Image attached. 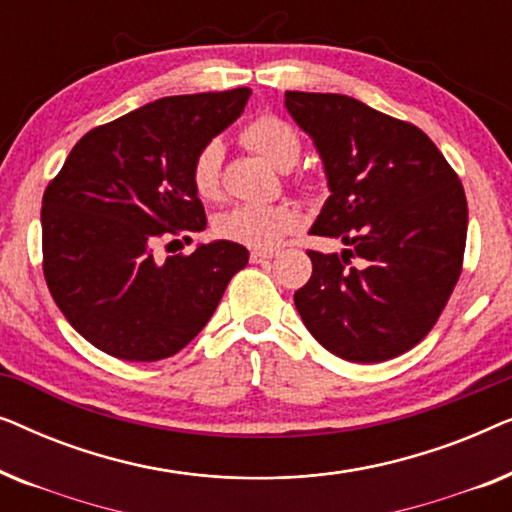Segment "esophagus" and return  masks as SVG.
Wrapping results in <instances>:
<instances>
[{
	"label": "esophagus",
	"mask_w": 512,
	"mask_h": 512,
	"mask_svg": "<svg viewBox=\"0 0 512 512\" xmlns=\"http://www.w3.org/2000/svg\"><path fill=\"white\" fill-rule=\"evenodd\" d=\"M275 256V251H251V263H263L268 261V258Z\"/></svg>",
	"instance_id": "obj_1"
}]
</instances>
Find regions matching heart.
<instances>
[{"instance_id": "obj_1", "label": "heart", "mask_w": 512, "mask_h": 512, "mask_svg": "<svg viewBox=\"0 0 512 512\" xmlns=\"http://www.w3.org/2000/svg\"><path fill=\"white\" fill-rule=\"evenodd\" d=\"M244 144L275 167H291L298 160L300 139L289 123L277 116H258L242 130ZM221 158L223 146L207 142L198 151L191 167L195 193L202 200H214L221 191ZM298 228V214L289 205H251L242 202L221 212L214 219L216 235L223 240L244 244L251 249H272Z\"/></svg>"}]
</instances>
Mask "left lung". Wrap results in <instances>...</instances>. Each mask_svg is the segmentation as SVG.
I'll return each instance as SVG.
<instances>
[{"label":"left lung","mask_w":512,"mask_h":512,"mask_svg":"<svg viewBox=\"0 0 512 512\" xmlns=\"http://www.w3.org/2000/svg\"><path fill=\"white\" fill-rule=\"evenodd\" d=\"M284 107L312 137L331 191L310 233L345 244L307 251L296 310L340 359H394L424 340L461 275L464 186L422 130L354 97L286 90Z\"/></svg>","instance_id":"obj_1"}]
</instances>
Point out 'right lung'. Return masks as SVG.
Masks as SVG:
<instances>
[{"mask_svg": "<svg viewBox=\"0 0 512 512\" xmlns=\"http://www.w3.org/2000/svg\"><path fill=\"white\" fill-rule=\"evenodd\" d=\"M249 88L160 97L83 135L44 193L48 291L104 354L160 361L198 335L249 251L230 240L156 261L172 235L207 228L191 167L237 121ZM177 242V240H174ZM172 244V242H170Z\"/></svg>", "mask_w": 512, "mask_h": 512, "instance_id": "obj_1", "label": "right lung"}]
</instances>
